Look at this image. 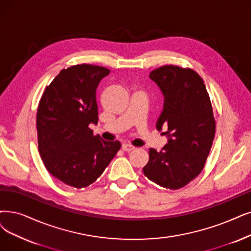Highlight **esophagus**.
<instances>
[{"mask_svg":"<svg viewBox=\"0 0 251 251\" xmlns=\"http://www.w3.org/2000/svg\"><path fill=\"white\" fill-rule=\"evenodd\" d=\"M122 149L124 150V151L129 152V151H132V150H134V149H135V146H133V145H129V144H123Z\"/></svg>","mask_w":251,"mask_h":251,"instance_id":"1","label":"esophagus"}]
</instances>
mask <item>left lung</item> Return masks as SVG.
Segmentation results:
<instances>
[{
	"label": "left lung",
	"mask_w": 251,
	"mask_h": 251,
	"mask_svg": "<svg viewBox=\"0 0 251 251\" xmlns=\"http://www.w3.org/2000/svg\"><path fill=\"white\" fill-rule=\"evenodd\" d=\"M165 96L156 128L168 143L159 152L149 149L144 175L157 185L179 189L194 180L205 167L215 136V118L203 79L189 68L168 65L150 73Z\"/></svg>",
	"instance_id": "1"
}]
</instances>
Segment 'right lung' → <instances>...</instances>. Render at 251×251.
<instances>
[{
  "label": "right lung",
  "mask_w": 251,
  "mask_h": 251,
  "mask_svg": "<svg viewBox=\"0 0 251 251\" xmlns=\"http://www.w3.org/2000/svg\"><path fill=\"white\" fill-rule=\"evenodd\" d=\"M110 73L104 67L80 64L54 77L37 110L38 149L47 171L67 185L86 187L102 175L119 141H104L89 128L98 124L97 87Z\"/></svg>",
  "instance_id": "add662e5"
}]
</instances>
